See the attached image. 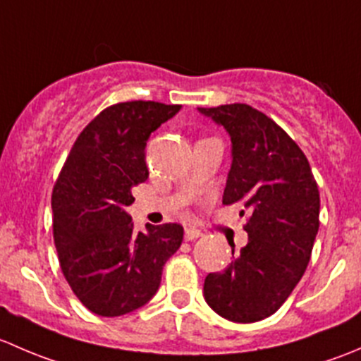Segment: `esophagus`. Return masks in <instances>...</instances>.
<instances>
[{
  "mask_svg": "<svg viewBox=\"0 0 361 361\" xmlns=\"http://www.w3.org/2000/svg\"><path fill=\"white\" fill-rule=\"evenodd\" d=\"M201 235L202 232L197 231V228H187V231H185V239H187V241H194V239L201 238Z\"/></svg>",
  "mask_w": 361,
  "mask_h": 361,
  "instance_id": "34e87169",
  "label": "esophagus"
}]
</instances>
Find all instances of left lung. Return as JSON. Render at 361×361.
<instances>
[{
  "label": "left lung",
  "mask_w": 361,
  "mask_h": 361,
  "mask_svg": "<svg viewBox=\"0 0 361 361\" xmlns=\"http://www.w3.org/2000/svg\"><path fill=\"white\" fill-rule=\"evenodd\" d=\"M225 127L232 166L224 204L248 213V245L204 279L207 305L235 323L274 314L304 276L319 227V190L304 152L265 113L248 104L199 108ZM232 246V245H231Z\"/></svg>",
  "instance_id": "obj_1"
}]
</instances>
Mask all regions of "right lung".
<instances>
[{"mask_svg":"<svg viewBox=\"0 0 361 361\" xmlns=\"http://www.w3.org/2000/svg\"><path fill=\"white\" fill-rule=\"evenodd\" d=\"M180 104L127 101L104 108L80 133L52 190L54 243L73 293L113 318L157 293L162 267L183 241L180 224L136 232L127 206L148 180L147 141Z\"/></svg>","mask_w":361,"mask_h":361,"instance_id":"obj_1","label":"right lung"}]
</instances>
